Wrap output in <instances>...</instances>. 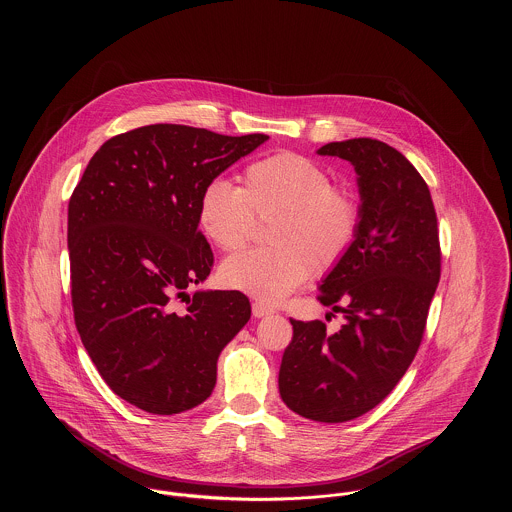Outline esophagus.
I'll return each mask as SVG.
<instances>
[{"instance_id":"esophagus-1","label":"esophagus","mask_w":512,"mask_h":512,"mask_svg":"<svg viewBox=\"0 0 512 512\" xmlns=\"http://www.w3.org/2000/svg\"><path fill=\"white\" fill-rule=\"evenodd\" d=\"M274 313V309L270 307V305H266V303H262V301H254L252 303V315L254 317H266V315H272Z\"/></svg>"}]
</instances>
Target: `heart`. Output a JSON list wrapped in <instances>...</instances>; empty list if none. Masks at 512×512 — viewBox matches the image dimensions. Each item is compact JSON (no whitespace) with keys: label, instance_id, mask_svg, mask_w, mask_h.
Listing matches in <instances>:
<instances>
[{"label":"heart","instance_id":"heart-1","mask_svg":"<svg viewBox=\"0 0 512 512\" xmlns=\"http://www.w3.org/2000/svg\"><path fill=\"white\" fill-rule=\"evenodd\" d=\"M197 219L205 236L224 252L242 248L256 219L268 226V248L226 258L220 280L226 288L278 303L301 288L311 270L327 274L353 248L363 205L349 185L333 183L317 161L282 151L246 165L242 187L211 179L199 195Z\"/></svg>","mask_w":512,"mask_h":512}]
</instances>
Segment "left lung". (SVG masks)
Instances as JSON below:
<instances>
[{"label":"left lung","mask_w":512,"mask_h":512,"mask_svg":"<svg viewBox=\"0 0 512 512\" xmlns=\"http://www.w3.org/2000/svg\"><path fill=\"white\" fill-rule=\"evenodd\" d=\"M317 153L353 163L363 222L317 295L345 325L329 335L323 321L292 319L278 384L295 414L341 424L380 404L418 353L441 272L438 217L426 181L398 149L355 138Z\"/></svg>","instance_id":"8db88e82"}]
</instances>
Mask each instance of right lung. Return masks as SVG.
<instances>
[{"label": "right lung", "mask_w": 512, "mask_h": 512, "mask_svg": "<svg viewBox=\"0 0 512 512\" xmlns=\"http://www.w3.org/2000/svg\"><path fill=\"white\" fill-rule=\"evenodd\" d=\"M266 140L151 124L102 144L73 191L74 323L104 382L144 412L171 416L205 402L220 351L250 319L244 293L189 297L187 288L215 262L199 230L201 189Z\"/></svg>", "instance_id": "right-lung-1"}]
</instances>
